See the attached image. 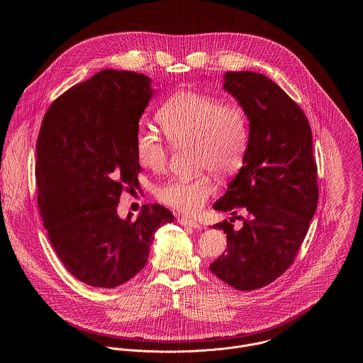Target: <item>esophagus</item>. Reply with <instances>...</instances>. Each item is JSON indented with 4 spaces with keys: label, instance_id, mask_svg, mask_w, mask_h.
<instances>
[{
    "label": "esophagus",
    "instance_id": "esophagus-1",
    "mask_svg": "<svg viewBox=\"0 0 363 363\" xmlns=\"http://www.w3.org/2000/svg\"><path fill=\"white\" fill-rule=\"evenodd\" d=\"M178 222L182 225H188V227H191V228H200V223H199V222H196V220H193V219H189V218H186V216L178 218Z\"/></svg>",
    "mask_w": 363,
    "mask_h": 363
}]
</instances>
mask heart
Segmentation results:
<instances>
[{
    "instance_id": "b5f03b06",
    "label": "heart",
    "mask_w": 363,
    "mask_h": 363,
    "mask_svg": "<svg viewBox=\"0 0 363 363\" xmlns=\"http://www.w3.org/2000/svg\"><path fill=\"white\" fill-rule=\"evenodd\" d=\"M156 121L174 147H194L196 169L219 175L233 174L243 162L249 141V117L241 104H223L219 98L178 91L156 113ZM136 157L154 173L166 169L169 148L148 128L136 135ZM216 189L207 174L196 178H174L156 189L166 206L193 215L207 203Z\"/></svg>"
}]
</instances>
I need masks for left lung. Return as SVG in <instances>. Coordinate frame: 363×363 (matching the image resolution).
I'll use <instances>...</instances> for the list:
<instances>
[{
    "label": "left lung",
    "mask_w": 363,
    "mask_h": 363,
    "mask_svg": "<svg viewBox=\"0 0 363 363\" xmlns=\"http://www.w3.org/2000/svg\"><path fill=\"white\" fill-rule=\"evenodd\" d=\"M223 86L246 110L250 133L243 166L213 209L247 216L240 217V230L227 220L215 225L227 234V247L209 269L252 291L283 275L296 257L318 203L317 164L309 121L277 83L245 70L227 72Z\"/></svg>",
    "instance_id": "1"
}]
</instances>
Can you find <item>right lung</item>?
Listing matches in <instances>:
<instances>
[{"instance_id":"add662e5","label":"right lung","mask_w":363,"mask_h":363,"mask_svg":"<svg viewBox=\"0 0 363 363\" xmlns=\"http://www.w3.org/2000/svg\"><path fill=\"white\" fill-rule=\"evenodd\" d=\"M152 94L145 74L102 70L60 95L39 129V215L58 259L92 287L135 277L156 230L174 220L159 204L144 206L135 222L117 215L122 191L140 188L136 135Z\"/></svg>"}]
</instances>
